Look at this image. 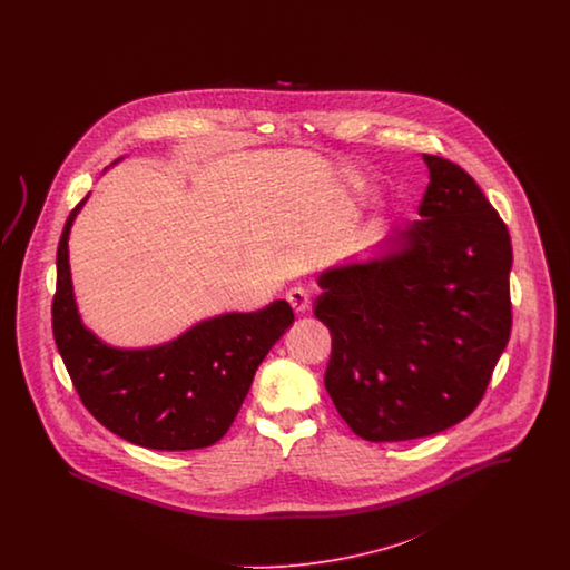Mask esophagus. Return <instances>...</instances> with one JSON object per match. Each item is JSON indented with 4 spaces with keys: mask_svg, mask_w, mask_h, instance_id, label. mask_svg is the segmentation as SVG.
<instances>
[{
    "mask_svg": "<svg viewBox=\"0 0 570 570\" xmlns=\"http://www.w3.org/2000/svg\"><path fill=\"white\" fill-rule=\"evenodd\" d=\"M288 303H291V307L297 312V314H305L307 309H309V293L305 291V288H291L288 291Z\"/></svg>",
    "mask_w": 570,
    "mask_h": 570,
    "instance_id": "1",
    "label": "esophagus"
}]
</instances>
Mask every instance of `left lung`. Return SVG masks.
Returning a JSON list of instances; mask_svg holds the SVG:
<instances>
[{"instance_id": "left-lung-1", "label": "left lung", "mask_w": 570, "mask_h": 570, "mask_svg": "<svg viewBox=\"0 0 570 570\" xmlns=\"http://www.w3.org/2000/svg\"><path fill=\"white\" fill-rule=\"evenodd\" d=\"M419 216L370 263L321 273L314 316L331 331L325 386L370 442L444 432L485 395L511 337V235L458 164L423 154Z\"/></svg>"}]
</instances>
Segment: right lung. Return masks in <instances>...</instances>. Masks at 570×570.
Masks as SVG:
<instances>
[{
  "label": "right lung",
  "mask_w": 570,
  "mask_h": 570,
  "mask_svg": "<svg viewBox=\"0 0 570 570\" xmlns=\"http://www.w3.org/2000/svg\"><path fill=\"white\" fill-rule=\"evenodd\" d=\"M87 196L66 219L57 247L53 337L72 384L112 434L156 451L216 444L233 425L254 374L293 325L284 298L258 312L203 321L154 348H112L82 325L72 293L68 237Z\"/></svg>",
  "instance_id": "right-lung-1"
}]
</instances>
